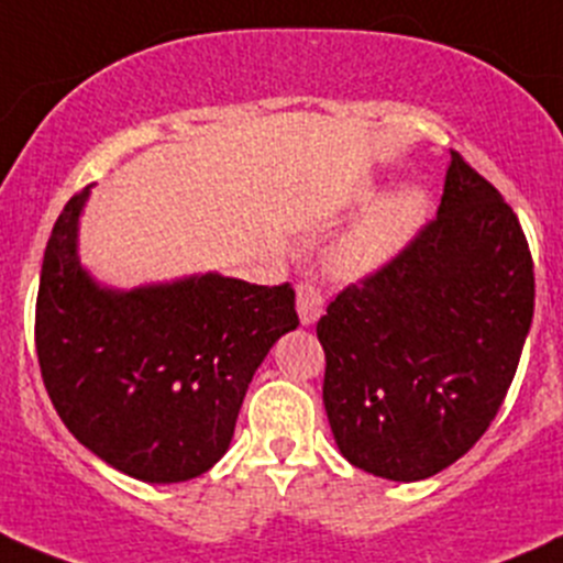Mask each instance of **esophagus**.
Segmentation results:
<instances>
[{"label": "esophagus", "instance_id": "esophagus-1", "mask_svg": "<svg viewBox=\"0 0 563 563\" xmlns=\"http://www.w3.org/2000/svg\"><path fill=\"white\" fill-rule=\"evenodd\" d=\"M297 310L305 327H308V323H316L318 316L323 313V297L313 283H302V286L297 288Z\"/></svg>", "mask_w": 563, "mask_h": 563}]
</instances>
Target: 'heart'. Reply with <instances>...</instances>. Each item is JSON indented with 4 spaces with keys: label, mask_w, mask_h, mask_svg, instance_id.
<instances>
[{
    "label": "heart",
    "mask_w": 563,
    "mask_h": 563,
    "mask_svg": "<svg viewBox=\"0 0 563 563\" xmlns=\"http://www.w3.org/2000/svg\"><path fill=\"white\" fill-rule=\"evenodd\" d=\"M430 198L422 187H402L382 198L360 225L329 253V269L345 280H356L387 266L428 218Z\"/></svg>",
    "instance_id": "obj_1"
}]
</instances>
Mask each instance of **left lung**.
<instances>
[{"label": "left lung", "mask_w": 563, "mask_h": 563, "mask_svg": "<svg viewBox=\"0 0 563 563\" xmlns=\"http://www.w3.org/2000/svg\"><path fill=\"white\" fill-rule=\"evenodd\" d=\"M533 316L518 214L452 150L439 214L387 266L329 302L323 408L356 468L419 482L496 419Z\"/></svg>", "instance_id": "8db88e82"}]
</instances>
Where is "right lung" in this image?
<instances>
[{"label": "right lung", "mask_w": 563, "mask_h": 563, "mask_svg": "<svg viewBox=\"0 0 563 563\" xmlns=\"http://www.w3.org/2000/svg\"><path fill=\"white\" fill-rule=\"evenodd\" d=\"M70 198L45 245L35 310L43 384L62 422L141 482H185L225 455L253 373L299 327L291 283L218 272L113 291L78 261Z\"/></svg>", "instance_id": "right-lung-1"}]
</instances>
